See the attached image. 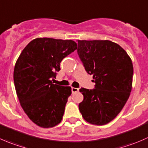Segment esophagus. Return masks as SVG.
Returning <instances> with one entry per match:
<instances>
[{
	"label": "esophagus",
	"instance_id": "esophagus-1",
	"mask_svg": "<svg viewBox=\"0 0 148 148\" xmlns=\"http://www.w3.org/2000/svg\"><path fill=\"white\" fill-rule=\"evenodd\" d=\"M71 90H72V93H76V92H78L79 88H77L72 87L71 88Z\"/></svg>",
	"mask_w": 148,
	"mask_h": 148
}]
</instances>
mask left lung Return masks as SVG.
<instances>
[{
  "mask_svg": "<svg viewBox=\"0 0 148 148\" xmlns=\"http://www.w3.org/2000/svg\"><path fill=\"white\" fill-rule=\"evenodd\" d=\"M77 54L95 88H81L79 110L88 123L104 125L123 109L132 86L133 65L122 47L109 40H77Z\"/></svg>",
  "mask_w": 148,
  "mask_h": 148,
  "instance_id": "1",
  "label": "left lung"
}]
</instances>
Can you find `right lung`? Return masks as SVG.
Listing matches in <instances>:
<instances>
[{"instance_id":"add662e5","label":"right lung","mask_w":148,"mask_h":148,"mask_svg":"<svg viewBox=\"0 0 148 148\" xmlns=\"http://www.w3.org/2000/svg\"><path fill=\"white\" fill-rule=\"evenodd\" d=\"M77 49L73 40L36 38L18 57L14 71L16 91L28 117L43 128L60 123L71 87L53 84L61 61Z\"/></svg>"}]
</instances>
